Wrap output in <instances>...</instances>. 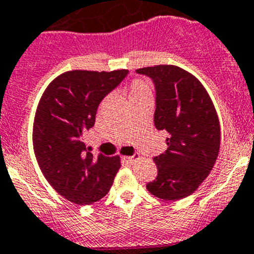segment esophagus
I'll return each mask as SVG.
<instances>
[{
	"label": "esophagus",
	"mask_w": 254,
	"mask_h": 254,
	"mask_svg": "<svg viewBox=\"0 0 254 254\" xmlns=\"http://www.w3.org/2000/svg\"><path fill=\"white\" fill-rule=\"evenodd\" d=\"M138 158H139V155H136V156H123V162L131 164V163H134L135 160L138 159Z\"/></svg>",
	"instance_id": "1"
}]
</instances>
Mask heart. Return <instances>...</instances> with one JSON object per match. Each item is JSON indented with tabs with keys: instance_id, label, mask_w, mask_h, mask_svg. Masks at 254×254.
I'll return each mask as SVG.
<instances>
[{
	"instance_id": "heart-1",
	"label": "heart",
	"mask_w": 254,
	"mask_h": 254,
	"mask_svg": "<svg viewBox=\"0 0 254 254\" xmlns=\"http://www.w3.org/2000/svg\"><path fill=\"white\" fill-rule=\"evenodd\" d=\"M144 96H151V85L145 79H134L129 85L130 101L138 100Z\"/></svg>"
}]
</instances>
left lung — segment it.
I'll return each instance as SVG.
<instances>
[{"mask_svg":"<svg viewBox=\"0 0 254 254\" xmlns=\"http://www.w3.org/2000/svg\"><path fill=\"white\" fill-rule=\"evenodd\" d=\"M155 85L154 124L168 132V149L154 158L158 177L146 189L156 198L179 200L198 189L214 167L220 125L209 94L194 75L174 65L136 70Z\"/></svg>","mask_w":254,"mask_h":254,"instance_id":"left-lung-1","label":"left lung"}]
</instances>
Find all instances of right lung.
Segmentation results:
<instances>
[{"label":"right lung","instance_id":"right-lung-1","mask_svg":"<svg viewBox=\"0 0 254 254\" xmlns=\"http://www.w3.org/2000/svg\"><path fill=\"white\" fill-rule=\"evenodd\" d=\"M127 70H72L52 80L35 114L32 144L50 186L75 204L100 200L120 169V156L96 158L86 151L84 134L95 124L100 101L127 76Z\"/></svg>","mask_w":254,"mask_h":254}]
</instances>
